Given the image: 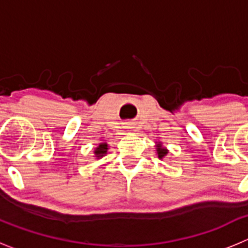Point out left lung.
Instances as JSON below:
<instances>
[{"label": "left lung", "instance_id": "1", "mask_svg": "<svg viewBox=\"0 0 248 248\" xmlns=\"http://www.w3.org/2000/svg\"><path fill=\"white\" fill-rule=\"evenodd\" d=\"M156 149H158V155H159V158H164V156L166 155V154H168V150L166 149H164V148H161V147H158L156 148Z\"/></svg>", "mask_w": 248, "mask_h": 248}]
</instances>
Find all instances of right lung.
Instances as JSON below:
<instances>
[{
  "mask_svg": "<svg viewBox=\"0 0 248 248\" xmlns=\"http://www.w3.org/2000/svg\"><path fill=\"white\" fill-rule=\"evenodd\" d=\"M106 152H108V144L106 143H101V144H99V147L95 149V155L98 156V158H101V156H104V154H106Z\"/></svg>",
  "mask_w": 248,
  "mask_h": 248,
  "instance_id": "add662e5",
  "label": "right lung"
}]
</instances>
